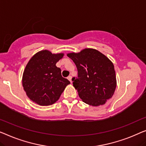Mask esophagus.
Wrapping results in <instances>:
<instances>
[{
	"mask_svg": "<svg viewBox=\"0 0 146 146\" xmlns=\"http://www.w3.org/2000/svg\"><path fill=\"white\" fill-rule=\"evenodd\" d=\"M67 79H68L69 81L71 83V79H72V77H71V76H69V77H67Z\"/></svg>",
	"mask_w": 146,
	"mask_h": 146,
	"instance_id": "obj_1",
	"label": "esophagus"
}]
</instances>
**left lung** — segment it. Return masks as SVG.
I'll return each mask as SVG.
<instances>
[{
	"instance_id": "8db88e82",
	"label": "left lung",
	"mask_w": 146,
	"mask_h": 146,
	"mask_svg": "<svg viewBox=\"0 0 146 146\" xmlns=\"http://www.w3.org/2000/svg\"><path fill=\"white\" fill-rule=\"evenodd\" d=\"M67 56L77 67L78 76L73 77V84L84 102L97 106L112 98L116 79L114 65L108 57L89 48L68 53Z\"/></svg>"
}]
</instances>
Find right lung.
<instances>
[{
  "label": "right lung",
  "instance_id": "obj_1",
  "mask_svg": "<svg viewBox=\"0 0 146 146\" xmlns=\"http://www.w3.org/2000/svg\"><path fill=\"white\" fill-rule=\"evenodd\" d=\"M63 53L52 54L43 50L33 56L26 65L22 86L30 99L39 105H51L57 101L70 81L61 76L55 64Z\"/></svg>",
  "mask_w": 146,
  "mask_h": 146
}]
</instances>
